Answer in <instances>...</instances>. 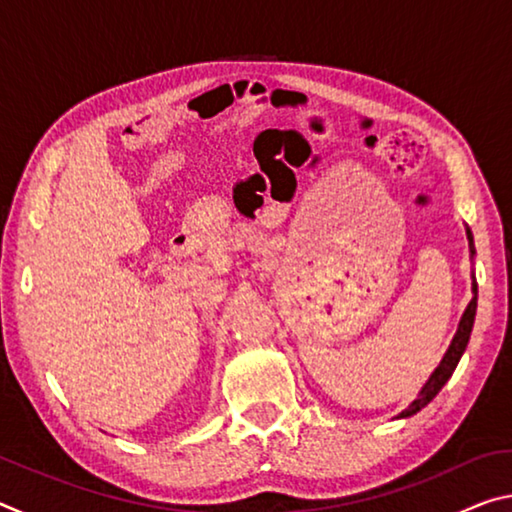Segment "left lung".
<instances>
[{"mask_svg": "<svg viewBox=\"0 0 512 512\" xmlns=\"http://www.w3.org/2000/svg\"><path fill=\"white\" fill-rule=\"evenodd\" d=\"M467 239H470V248H474L470 232H467ZM472 253H474V250H472ZM474 291H476V280H474ZM474 316H476V296L470 300V305H467L465 314L461 318V325H458V332L454 336L452 345H449V350H447V354L443 357V361H440V366L433 370V375L429 377L427 384H424V388H422L420 395H418V400H415L409 406V409L402 411V418H406V415H413V413H418L420 409H424V406H427L433 400V397L438 395L440 388L447 384V379L452 377V372L456 370L458 361H461V357H463L465 345H467V341H470Z\"/></svg>", "mask_w": 512, "mask_h": 512, "instance_id": "obj_1", "label": "left lung"}]
</instances>
